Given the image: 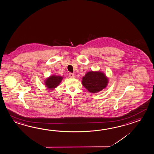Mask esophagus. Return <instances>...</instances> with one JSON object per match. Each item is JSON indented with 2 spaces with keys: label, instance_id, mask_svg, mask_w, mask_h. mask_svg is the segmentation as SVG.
<instances>
[{
  "label": "esophagus",
  "instance_id": "obj_1",
  "mask_svg": "<svg viewBox=\"0 0 154 154\" xmlns=\"http://www.w3.org/2000/svg\"><path fill=\"white\" fill-rule=\"evenodd\" d=\"M69 77H70V78H75V75L73 74V73H70L69 74Z\"/></svg>",
  "mask_w": 154,
  "mask_h": 154
}]
</instances>
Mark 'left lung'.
Returning a JSON list of instances; mask_svg holds the SVG:
<instances>
[{"label":"left lung","instance_id":"8db88e82","mask_svg":"<svg viewBox=\"0 0 154 154\" xmlns=\"http://www.w3.org/2000/svg\"><path fill=\"white\" fill-rule=\"evenodd\" d=\"M109 79L104 72L89 71L82 78L83 85L91 93H97L105 89Z\"/></svg>","mask_w":154,"mask_h":154}]
</instances>
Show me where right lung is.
<instances>
[{"mask_svg": "<svg viewBox=\"0 0 154 154\" xmlns=\"http://www.w3.org/2000/svg\"><path fill=\"white\" fill-rule=\"evenodd\" d=\"M63 78V77L60 75H50L45 79V85L48 89L54 90L60 84Z\"/></svg>", "mask_w": 154, "mask_h": 154, "instance_id": "add662e5", "label": "right lung"}]
</instances>
